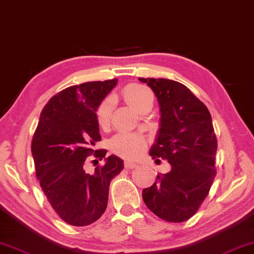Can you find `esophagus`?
Segmentation results:
<instances>
[{
	"label": "esophagus",
	"mask_w": 254,
	"mask_h": 254,
	"mask_svg": "<svg viewBox=\"0 0 254 254\" xmlns=\"http://www.w3.org/2000/svg\"><path fill=\"white\" fill-rule=\"evenodd\" d=\"M125 167L128 168V170H130V168H135V167H137V165H136L135 163H133V161L126 160V161H125Z\"/></svg>",
	"instance_id": "obj_1"
}]
</instances>
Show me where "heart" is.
<instances>
[{"mask_svg":"<svg viewBox=\"0 0 254 254\" xmlns=\"http://www.w3.org/2000/svg\"><path fill=\"white\" fill-rule=\"evenodd\" d=\"M124 97L128 104L139 111L144 103L151 98V94L144 86L129 84L124 89ZM112 113V100L106 98L103 101L96 111V119L101 127L109 126ZM110 148L115 153L125 158H135L142 153L145 148V141L142 136L130 133H119L110 141Z\"/></svg>","mask_w":254,"mask_h":254,"instance_id":"heart-1","label":"heart"}]
</instances>
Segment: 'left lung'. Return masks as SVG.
<instances>
[{"label": "left lung", "instance_id": "1", "mask_svg": "<svg viewBox=\"0 0 254 254\" xmlns=\"http://www.w3.org/2000/svg\"><path fill=\"white\" fill-rule=\"evenodd\" d=\"M139 81L151 88L160 106V128L150 156L172 166L143 190V200L165 221H187L205 200L216 175L218 142L211 113L185 84L153 78Z\"/></svg>", "mask_w": 254, "mask_h": 254}]
</instances>
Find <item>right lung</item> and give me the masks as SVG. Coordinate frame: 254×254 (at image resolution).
Segmentation results:
<instances>
[{"mask_svg":"<svg viewBox=\"0 0 254 254\" xmlns=\"http://www.w3.org/2000/svg\"><path fill=\"white\" fill-rule=\"evenodd\" d=\"M118 80L71 86L43 108L32 139V156L42 191L54 211L71 226L91 225L108 206L110 182L124 170V160L94 150L101 141L96 110ZM93 153L106 164L90 176L83 164Z\"/></svg>","mask_w":254,"mask_h":254,"instance_id":"right-lung-1","label":"right lung"}]
</instances>
